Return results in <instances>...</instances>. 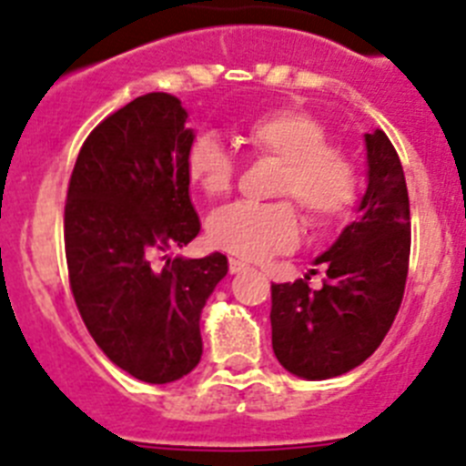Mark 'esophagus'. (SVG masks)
<instances>
[{
    "mask_svg": "<svg viewBox=\"0 0 466 466\" xmlns=\"http://www.w3.org/2000/svg\"><path fill=\"white\" fill-rule=\"evenodd\" d=\"M247 268H249V263L240 261V258H230V261H228V270H230V273H233V275L245 273Z\"/></svg>",
    "mask_w": 466,
    "mask_h": 466,
    "instance_id": "esophagus-1",
    "label": "esophagus"
}]
</instances>
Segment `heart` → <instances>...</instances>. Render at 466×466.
I'll return each mask as SVG.
<instances>
[{"label":"heart","mask_w":466,"mask_h":466,"mask_svg":"<svg viewBox=\"0 0 466 466\" xmlns=\"http://www.w3.org/2000/svg\"><path fill=\"white\" fill-rule=\"evenodd\" d=\"M254 154L279 163L275 196L294 198L310 224L336 219L355 198V167L340 149L327 144V130L300 109H275L245 127ZM188 182L208 198H221L236 179V158L214 135H198L187 151ZM299 238L294 205L236 203L208 219V240L247 261H261L289 249Z\"/></svg>","instance_id":"1"}]
</instances>
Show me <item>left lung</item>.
<instances>
[{"instance_id": "left-lung-1", "label": "left lung", "mask_w": 466, "mask_h": 466, "mask_svg": "<svg viewBox=\"0 0 466 466\" xmlns=\"http://www.w3.org/2000/svg\"><path fill=\"white\" fill-rule=\"evenodd\" d=\"M366 191L350 221L315 266L327 284H273V352L306 380L343 376L364 364L392 327L410 254L409 188L401 160L380 127L364 135Z\"/></svg>"}]
</instances>
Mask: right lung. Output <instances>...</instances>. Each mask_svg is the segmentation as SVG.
Returning <instances> with one entry per match:
<instances>
[{"label":"right lung","instance_id":"1","mask_svg":"<svg viewBox=\"0 0 466 466\" xmlns=\"http://www.w3.org/2000/svg\"><path fill=\"white\" fill-rule=\"evenodd\" d=\"M182 100L147 93L114 111L81 147L65 205L74 300L97 348L133 378L166 385L203 357L200 315L228 258L163 257L200 230L188 196L196 133Z\"/></svg>","mask_w":466,"mask_h":466}]
</instances>
